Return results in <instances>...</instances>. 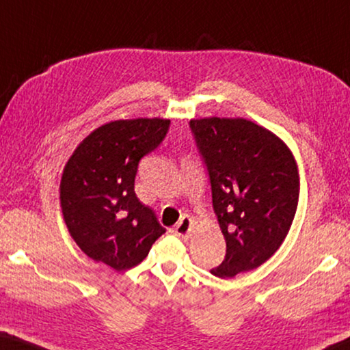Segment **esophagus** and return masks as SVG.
Segmentation results:
<instances>
[{"mask_svg":"<svg viewBox=\"0 0 350 350\" xmlns=\"http://www.w3.org/2000/svg\"><path fill=\"white\" fill-rule=\"evenodd\" d=\"M191 225H193V219L189 216H183L179 224L174 227V234L179 236L180 239H188L189 233H191Z\"/></svg>","mask_w":350,"mask_h":350,"instance_id":"esophagus-1","label":"esophagus"}]
</instances>
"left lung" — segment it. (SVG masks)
I'll use <instances>...</instances> for the list:
<instances>
[{"label":"left lung","mask_w":350,"mask_h":350,"mask_svg":"<svg viewBox=\"0 0 350 350\" xmlns=\"http://www.w3.org/2000/svg\"><path fill=\"white\" fill-rule=\"evenodd\" d=\"M189 128L211 183L227 253L211 273L233 278L273 256L292 227L298 165L288 146L247 118H193Z\"/></svg>","instance_id":"left-lung-1"}]
</instances>
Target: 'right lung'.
Returning <instances> with one entry per match:
<instances>
[{
  "instance_id": "add662e5",
  "label": "right lung",
  "mask_w": 350,
  "mask_h": 350,
  "mask_svg": "<svg viewBox=\"0 0 350 350\" xmlns=\"http://www.w3.org/2000/svg\"><path fill=\"white\" fill-rule=\"evenodd\" d=\"M168 118L114 120L80 142L60 182L64 224L81 252L117 271L144 260L165 233L156 215L140 202L134 180L140 159L168 133Z\"/></svg>"
}]
</instances>
